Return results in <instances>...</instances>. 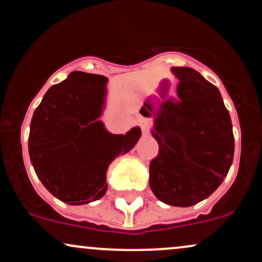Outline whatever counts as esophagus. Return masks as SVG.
<instances>
[{"label": "esophagus", "instance_id": "esophagus-1", "mask_svg": "<svg viewBox=\"0 0 262 262\" xmlns=\"http://www.w3.org/2000/svg\"><path fill=\"white\" fill-rule=\"evenodd\" d=\"M142 133L143 136H149L150 134V129L148 125H142Z\"/></svg>", "mask_w": 262, "mask_h": 262}]
</instances>
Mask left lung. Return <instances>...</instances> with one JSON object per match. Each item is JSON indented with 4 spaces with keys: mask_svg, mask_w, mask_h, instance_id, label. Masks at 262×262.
<instances>
[{
    "mask_svg": "<svg viewBox=\"0 0 262 262\" xmlns=\"http://www.w3.org/2000/svg\"><path fill=\"white\" fill-rule=\"evenodd\" d=\"M177 98L155 114L151 130L159 151L149 165L155 196L173 206H191L219 188L234 158L230 114L219 89L192 68L173 67Z\"/></svg>",
    "mask_w": 262,
    "mask_h": 262,
    "instance_id": "obj_1",
    "label": "left lung"
}]
</instances>
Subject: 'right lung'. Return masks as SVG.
I'll return each mask as SVG.
<instances>
[{
  "mask_svg": "<svg viewBox=\"0 0 262 262\" xmlns=\"http://www.w3.org/2000/svg\"><path fill=\"white\" fill-rule=\"evenodd\" d=\"M107 78L74 71L48 89L34 111L28 153L53 196L70 205L98 200L108 188L109 164L136 145L142 132L111 134L98 120Z\"/></svg>",
  "mask_w": 262,
  "mask_h": 262,
  "instance_id": "add662e5",
  "label": "right lung"
}]
</instances>
